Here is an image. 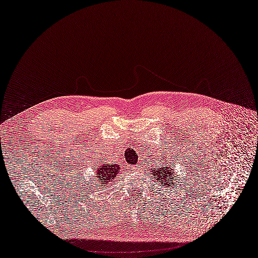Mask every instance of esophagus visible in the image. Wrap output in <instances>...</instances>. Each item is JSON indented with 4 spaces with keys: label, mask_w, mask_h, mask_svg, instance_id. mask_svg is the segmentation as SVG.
<instances>
[{
    "label": "esophagus",
    "mask_w": 258,
    "mask_h": 258,
    "mask_svg": "<svg viewBox=\"0 0 258 258\" xmlns=\"http://www.w3.org/2000/svg\"><path fill=\"white\" fill-rule=\"evenodd\" d=\"M131 168H133L134 169V171H139V169L141 168V166L139 165V164H138V165H134L133 167H131Z\"/></svg>",
    "instance_id": "34e87169"
}]
</instances>
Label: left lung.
Masks as SVG:
<instances>
[{"label": "left lung", "instance_id": "obj_1", "mask_svg": "<svg viewBox=\"0 0 258 258\" xmlns=\"http://www.w3.org/2000/svg\"><path fill=\"white\" fill-rule=\"evenodd\" d=\"M152 174L160 180L162 186H165V187L173 186V185H171V180H174V171L169 165H167L166 167L152 168ZM173 184H174V181H173Z\"/></svg>", "mask_w": 258, "mask_h": 258}]
</instances>
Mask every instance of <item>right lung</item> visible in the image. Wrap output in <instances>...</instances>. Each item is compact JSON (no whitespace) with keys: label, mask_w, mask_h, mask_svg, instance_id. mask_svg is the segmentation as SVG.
Returning a JSON list of instances; mask_svg holds the SVG:
<instances>
[{"label":"right lung","mask_w":258,"mask_h":258,"mask_svg":"<svg viewBox=\"0 0 258 258\" xmlns=\"http://www.w3.org/2000/svg\"><path fill=\"white\" fill-rule=\"evenodd\" d=\"M118 169L119 165L110 164V163H105V164L100 165L98 169H96V176L98 181H103L104 184H106L114 180L116 175L118 174Z\"/></svg>","instance_id":"obj_1"}]
</instances>
